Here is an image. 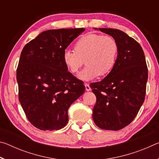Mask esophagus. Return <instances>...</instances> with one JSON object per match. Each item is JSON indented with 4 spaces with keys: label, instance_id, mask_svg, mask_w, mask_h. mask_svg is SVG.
Instances as JSON below:
<instances>
[{
    "label": "esophagus",
    "instance_id": "esophagus-1",
    "mask_svg": "<svg viewBox=\"0 0 159 159\" xmlns=\"http://www.w3.org/2000/svg\"><path fill=\"white\" fill-rule=\"evenodd\" d=\"M85 90L86 91H90L91 90V88L90 87L89 84H88V83H85Z\"/></svg>",
    "mask_w": 159,
    "mask_h": 159
}]
</instances>
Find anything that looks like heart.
Wrapping results in <instances>:
<instances>
[{
    "label": "heart",
    "instance_id": "1",
    "mask_svg": "<svg viewBox=\"0 0 159 159\" xmlns=\"http://www.w3.org/2000/svg\"><path fill=\"white\" fill-rule=\"evenodd\" d=\"M118 45L114 38L102 34H90L83 36L74 45V51L65 50L62 61L66 69L76 74L83 66L86 67L79 75L82 80H91L99 75L109 74L116 63Z\"/></svg>",
    "mask_w": 159,
    "mask_h": 159
}]
</instances>
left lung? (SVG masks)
<instances>
[{"mask_svg": "<svg viewBox=\"0 0 159 159\" xmlns=\"http://www.w3.org/2000/svg\"><path fill=\"white\" fill-rule=\"evenodd\" d=\"M112 36L118 45L116 65L101 81L91 83L97 98L93 110L95 125L118 130L130 124L144 101L148 69L138 42L118 29L94 28Z\"/></svg>", "mask_w": 159, "mask_h": 159, "instance_id": "1", "label": "left lung"}]
</instances>
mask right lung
<instances>
[{"mask_svg": "<svg viewBox=\"0 0 159 159\" xmlns=\"http://www.w3.org/2000/svg\"><path fill=\"white\" fill-rule=\"evenodd\" d=\"M85 29L43 31L28 43L17 69L19 100L28 120L42 130H60L69 120L68 109L85 88L68 71L62 54Z\"/></svg>", "mask_w": 159, "mask_h": 159, "instance_id": "add662e5", "label": "right lung"}]
</instances>
